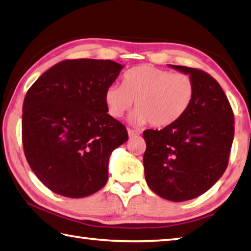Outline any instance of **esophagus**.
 I'll use <instances>...</instances> for the list:
<instances>
[{
    "instance_id": "esophagus-1",
    "label": "esophagus",
    "mask_w": 251,
    "mask_h": 251,
    "mask_svg": "<svg viewBox=\"0 0 251 251\" xmlns=\"http://www.w3.org/2000/svg\"><path fill=\"white\" fill-rule=\"evenodd\" d=\"M127 133H128V136H129V137H137V136H139V135H140L139 131H137V130H134V129H130V128L127 129Z\"/></svg>"
}]
</instances>
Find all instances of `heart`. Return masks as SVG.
<instances>
[{
  "label": "heart",
  "mask_w": 251,
  "mask_h": 251,
  "mask_svg": "<svg viewBox=\"0 0 251 251\" xmlns=\"http://www.w3.org/2000/svg\"><path fill=\"white\" fill-rule=\"evenodd\" d=\"M195 98V83L189 75L143 65L126 71L122 85L111 84L104 100L108 113L120 118L133 105L130 122L154 127L175 124L185 115Z\"/></svg>",
  "instance_id": "1"
}]
</instances>
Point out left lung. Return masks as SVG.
<instances>
[{
	"instance_id": "left-lung-1",
	"label": "left lung",
	"mask_w": 251,
	"mask_h": 251,
	"mask_svg": "<svg viewBox=\"0 0 251 251\" xmlns=\"http://www.w3.org/2000/svg\"><path fill=\"white\" fill-rule=\"evenodd\" d=\"M189 75L195 98L185 115L160 130L144 131L146 182L172 202L198 198L225 172L234 139V114L218 82L202 70L169 65Z\"/></svg>"
}]
</instances>
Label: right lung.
<instances>
[{
    "instance_id": "add662e5",
    "label": "right lung",
    "mask_w": 251,
    "mask_h": 251,
    "mask_svg": "<svg viewBox=\"0 0 251 251\" xmlns=\"http://www.w3.org/2000/svg\"><path fill=\"white\" fill-rule=\"evenodd\" d=\"M123 68L112 60H65L27 91L22 118L25 157L52 192L79 199L106 184L111 153L128 139L125 126L107 114L104 100Z\"/></svg>"
}]
</instances>
